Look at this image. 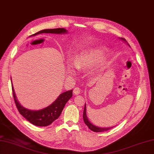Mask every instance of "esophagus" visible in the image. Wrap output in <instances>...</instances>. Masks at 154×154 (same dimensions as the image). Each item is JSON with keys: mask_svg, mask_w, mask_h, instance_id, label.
<instances>
[{"mask_svg": "<svg viewBox=\"0 0 154 154\" xmlns=\"http://www.w3.org/2000/svg\"><path fill=\"white\" fill-rule=\"evenodd\" d=\"M80 92H81V89L79 88V87H75L73 91V93L74 95H78L80 94Z\"/></svg>", "mask_w": 154, "mask_h": 154, "instance_id": "esophagus-1", "label": "esophagus"}]
</instances>
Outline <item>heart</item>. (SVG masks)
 <instances>
[{"label":"heart","instance_id":"b5f03b06","mask_svg":"<svg viewBox=\"0 0 154 154\" xmlns=\"http://www.w3.org/2000/svg\"><path fill=\"white\" fill-rule=\"evenodd\" d=\"M107 50L103 47H95L80 51L74 57L73 62L71 60L68 62V71L70 74L75 73V68L84 69L91 67L102 60L107 53ZM104 64V63H103Z\"/></svg>","mask_w":154,"mask_h":154}]
</instances>
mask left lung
Instances as JSON below:
<instances>
[{
	"label": "left lung",
	"instance_id": "1",
	"mask_svg": "<svg viewBox=\"0 0 154 154\" xmlns=\"http://www.w3.org/2000/svg\"><path fill=\"white\" fill-rule=\"evenodd\" d=\"M120 39H121V40H122L123 42H125V43H127V44L129 46V43H127V42L124 38H120ZM83 119H84V121H85V124L87 126H88V128L91 130H92V131H94V132L106 131H108V130H109V129H111V128H112V127H107V128H103V127H99L96 126V125H93V124L90 122L88 117H87V115H86V104L85 105V109H84V112H83Z\"/></svg>",
	"mask_w": 154,
	"mask_h": 154
}]
</instances>
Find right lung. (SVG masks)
I'll return each mask as SVG.
<instances>
[{
    "mask_svg": "<svg viewBox=\"0 0 154 154\" xmlns=\"http://www.w3.org/2000/svg\"><path fill=\"white\" fill-rule=\"evenodd\" d=\"M54 33V34H65L68 33V31L64 28H57V29H43L37 33L32 35V36H35L39 33ZM30 36V37H31ZM12 90L13 94L14 100V103L16 104L17 108L18 109L20 114L23 117H24L28 121H29L34 125L39 127H45L50 125L58 118L61 113H62L63 107H64L66 103L72 97V90L63 92L60 94L56 100L52 103L50 105L43 108L38 111H33L25 108L21 104L19 103L17 99L15 92L14 91V88L12 83Z\"/></svg>",
    "mask_w": 154,
    "mask_h": 154,
    "instance_id": "1",
    "label": "right lung"
}]
</instances>
